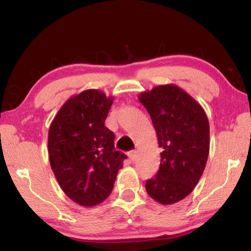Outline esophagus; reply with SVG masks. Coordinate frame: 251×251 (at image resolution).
Listing matches in <instances>:
<instances>
[{
  "label": "esophagus",
  "instance_id": "obj_1",
  "mask_svg": "<svg viewBox=\"0 0 251 251\" xmlns=\"http://www.w3.org/2000/svg\"><path fill=\"white\" fill-rule=\"evenodd\" d=\"M128 157H129L130 162H134L135 160H136V152H135V151H130V152L128 153Z\"/></svg>",
  "mask_w": 251,
  "mask_h": 251
}]
</instances>
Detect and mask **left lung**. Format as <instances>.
Listing matches in <instances>:
<instances>
[{
    "label": "left lung",
    "mask_w": 251,
    "mask_h": 251,
    "mask_svg": "<svg viewBox=\"0 0 251 251\" xmlns=\"http://www.w3.org/2000/svg\"><path fill=\"white\" fill-rule=\"evenodd\" d=\"M138 100L149 111L162 149L160 169L146 181V192L162 204H173L192 192L204 171L210 150L208 117L176 85L155 87Z\"/></svg>",
    "instance_id": "left-lung-1"
}]
</instances>
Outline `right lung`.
Segmentation results:
<instances>
[{"mask_svg": "<svg viewBox=\"0 0 251 251\" xmlns=\"http://www.w3.org/2000/svg\"><path fill=\"white\" fill-rule=\"evenodd\" d=\"M111 104L102 91L85 90L62 105L49 128L51 169L63 192L82 206L109 197L126 158L115 150V135L105 126Z\"/></svg>", "mask_w": 251, "mask_h": 251, "instance_id": "obj_1", "label": "right lung"}]
</instances>
